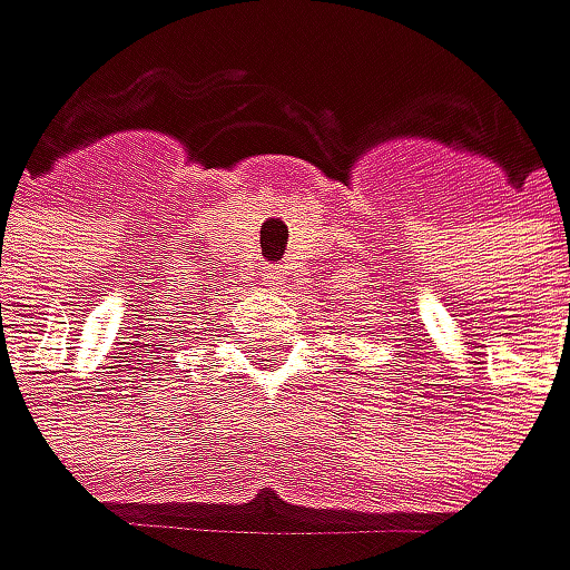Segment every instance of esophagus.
<instances>
[{
    "label": "esophagus",
    "instance_id": "esophagus-1",
    "mask_svg": "<svg viewBox=\"0 0 570 570\" xmlns=\"http://www.w3.org/2000/svg\"><path fill=\"white\" fill-rule=\"evenodd\" d=\"M259 276H263V283H266V287H269V291L283 287V279H287V273H283V269H279L276 263L263 266V273H259Z\"/></svg>",
    "mask_w": 570,
    "mask_h": 570
}]
</instances>
